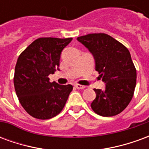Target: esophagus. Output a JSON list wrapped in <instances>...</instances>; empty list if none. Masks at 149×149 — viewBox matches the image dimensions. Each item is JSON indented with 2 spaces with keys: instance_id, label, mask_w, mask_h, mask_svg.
<instances>
[{
  "instance_id": "esophagus-1",
  "label": "esophagus",
  "mask_w": 149,
  "mask_h": 149,
  "mask_svg": "<svg viewBox=\"0 0 149 149\" xmlns=\"http://www.w3.org/2000/svg\"><path fill=\"white\" fill-rule=\"evenodd\" d=\"M75 87L77 88V89H84V88H85V86H84V85H81V84H75Z\"/></svg>"
}]
</instances>
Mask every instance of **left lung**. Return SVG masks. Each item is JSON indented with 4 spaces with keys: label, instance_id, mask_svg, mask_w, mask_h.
<instances>
[{
    "label": "left lung",
    "instance_id": "8db88e82",
    "mask_svg": "<svg viewBox=\"0 0 149 149\" xmlns=\"http://www.w3.org/2000/svg\"><path fill=\"white\" fill-rule=\"evenodd\" d=\"M93 54L95 68L105 83L104 90L96 89L91 108L102 116L120 113L133 97L136 70L128 49L105 33H91L77 37Z\"/></svg>",
    "mask_w": 149,
    "mask_h": 149
}]
</instances>
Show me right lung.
<instances>
[{
	"mask_svg": "<svg viewBox=\"0 0 149 149\" xmlns=\"http://www.w3.org/2000/svg\"><path fill=\"white\" fill-rule=\"evenodd\" d=\"M72 38L41 37L19 56L15 67L14 87L20 103L33 117L47 120L61 112L72 85L49 81L58 69L61 54Z\"/></svg>",
	"mask_w": 149,
	"mask_h": 149,
	"instance_id": "obj_1",
	"label": "right lung"
}]
</instances>
